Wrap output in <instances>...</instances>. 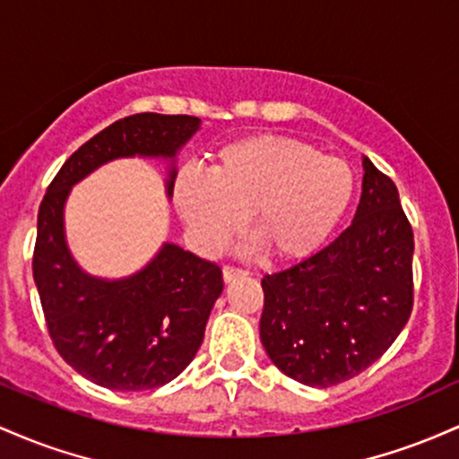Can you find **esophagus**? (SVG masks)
Wrapping results in <instances>:
<instances>
[{"mask_svg":"<svg viewBox=\"0 0 459 459\" xmlns=\"http://www.w3.org/2000/svg\"><path fill=\"white\" fill-rule=\"evenodd\" d=\"M238 277H247L245 269H238V266H223V280L225 281H234Z\"/></svg>","mask_w":459,"mask_h":459,"instance_id":"obj_1","label":"esophagus"}]
</instances>
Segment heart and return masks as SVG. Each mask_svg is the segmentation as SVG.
Listing matches in <instances>:
<instances>
[{
  "label": "heart",
  "mask_w": 459,
  "mask_h": 459,
  "mask_svg": "<svg viewBox=\"0 0 459 459\" xmlns=\"http://www.w3.org/2000/svg\"><path fill=\"white\" fill-rule=\"evenodd\" d=\"M349 162L281 134H255L214 153L210 173L184 169L173 202L195 245L214 249L243 225L277 260L321 249L353 199Z\"/></svg>",
  "instance_id": "heart-1"
}]
</instances>
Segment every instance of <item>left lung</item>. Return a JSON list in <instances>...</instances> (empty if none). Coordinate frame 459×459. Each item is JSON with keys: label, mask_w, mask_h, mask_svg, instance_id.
<instances>
[{"label": "left lung", "mask_w": 459, "mask_h": 459, "mask_svg": "<svg viewBox=\"0 0 459 459\" xmlns=\"http://www.w3.org/2000/svg\"><path fill=\"white\" fill-rule=\"evenodd\" d=\"M353 223L325 249L262 277L260 341L281 373L329 388L377 362L414 303V234L388 175L362 160Z\"/></svg>", "instance_id": "left-lung-1"}]
</instances>
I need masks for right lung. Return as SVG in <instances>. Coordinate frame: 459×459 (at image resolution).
Listing matches in <instances>:
<instances>
[{"mask_svg": "<svg viewBox=\"0 0 459 459\" xmlns=\"http://www.w3.org/2000/svg\"><path fill=\"white\" fill-rule=\"evenodd\" d=\"M202 121L143 112L86 141L51 179L39 208L34 281L54 347L82 377L110 390H153L178 377L204 342L205 323L223 292L219 264L164 243L143 271L101 280L77 266L65 240L71 186L117 158L173 160ZM175 167L167 193H173Z\"/></svg>", "mask_w": 459, "mask_h": 459, "instance_id": "right-lung-1", "label": "right lung"}]
</instances>
